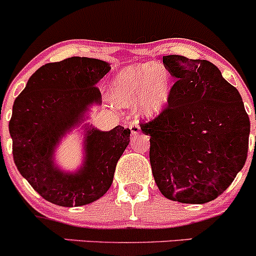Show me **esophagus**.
<instances>
[{
	"mask_svg": "<svg viewBox=\"0 0 256 256\" xmlns=\"http://www.w3.org/2000/svg\"><path fill=\"white\" fill-rule=\"evenodd\" d=\"M130 130H131V135L132 136H136L138 132H140V125H138V121H134V122H131L130 125Z\"/></svg>",
	"mask_w": 256,
	"mask_h": 256,
	"instance_id": "esophagus-1",
	"label": "esophagus"
}]
</instances>
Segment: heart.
Wrapping results in <instances>:
<instances>
[{
  "mask_svg": "<svg viewBox=\"0 0 256 256\" xmlns=\"http://www.w3.org/2000/svg\"><path fill=\"white\" fill-rule=\"evenodd\" d=\"M171 88V78L161 66H128L114 80L112 99L120 106H131L140 100V112L151 118L166 106Z\"/></svg>",
  "mask_w": 256,
  "mask_h": 256,
  "instance_id": "obj_1",
  "label": "heart"
}]
</instances>
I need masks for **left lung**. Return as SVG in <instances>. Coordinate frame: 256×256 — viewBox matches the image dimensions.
Segmentation results:
<instances>
[{
    "label": "left lung",
    "mask_w": 256,
    "mask_h": 256,
    "mask_svg": "<svg viewBox=\"0 0 256 256\" xmlns=\"http://www.w3.org/2000/svg\"><path fill=\"white\" fill-rule=\"evenodd\" d=\"M164 66L176 78L170 99L141 122L152 174L166 198L203 204L219 197L245 164L249 116L236 88L210 62L172 54Z\"/></svg>",
    "instance_id": "obj_1"
}]
</instances>
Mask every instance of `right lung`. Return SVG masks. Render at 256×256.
Segmentation results:
<instances>
[{"label":"right lung","instance_id":"1","mask_svg":"<svg viewBox=\"0 0 256 256\" xmlns=\"http://www.w3.org/2000/svg\"><path fill=\"white\" fill-rule=\"evenodd\" d=\"M110 70L106 62L72 56L40 66L16 98L10 120L17 170L44 200L60 207L89 204L108 192L116 164L130 142V130L86 136L84 167L73 174L54 167L52 154L66 130L92 102H100L96 82Z\"/></svg>","mask_w":256,"mask_h":256}]
</instances>
